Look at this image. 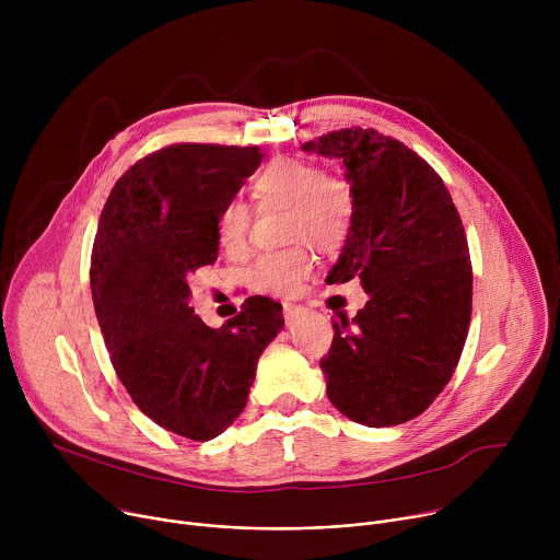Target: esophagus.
Listing matches in <instances>:
<instances>
[{
    "instance_id": "esophagus-1",
    "label": "esophagus",
    "mask_w": 560,
    "mask_h": 560,
    "mask_svg": "<svg viewBox=\"0 0 560 560\" xmlns=\"http://www.w3.org/2000/svg\"><path fill=\"white\" fill-rule=\"evenodd\" d=\"M305 312V307L303 305H294V303H283V318L288 324H292V322H296V318L301 316Z\"/></svg>"
}]
</instances>
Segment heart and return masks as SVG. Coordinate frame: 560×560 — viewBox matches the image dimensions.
<instances>
[{
    "label": "heart",
    "instance_id": "1",
    "mask_svg": "<svg viewBox=\"0 0 560 560\" xmlns=\"http://www.w3.org/2000/svg\"><path fill=\"white\" fill-rule=\"evenodd\" d=\"M259 208H285V238L303 242L318 253L341 250L352 232L357 195L341 175H326L303 159H275L250 182ZM250 212L242 201H228L217 217V238L230 253L244 250ZM312 272V257L303 246L268 253L250 270V285L259 292L288 296Z\"/></svg>",
    "mask_w": 560,
    "mask_h": 560
}]
</instances>
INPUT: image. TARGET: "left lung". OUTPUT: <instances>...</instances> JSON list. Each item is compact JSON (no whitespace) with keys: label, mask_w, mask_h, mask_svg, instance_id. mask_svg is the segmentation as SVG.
Returning <instances> with one entry per match:
<instances>
[{"label":"left lung","mask_w":560,"mask_h":560,"mask_svg":"<svg viewBox=\"0 0 560 560\" xmlns=\"http://www.w3.org/2000/svg\"><path fill=\"white\" fill-rule=\"evenodd\" d=\"M341 159L357 195L328 283L361 279L368 303L335 322L322 370L332 406L368 428L406 423L454 374L471 316V264L443 179L392 137L346 128L301 145Z\"/></svg>","instance_id":"obj_1"}]
</instances>
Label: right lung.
I'll return each instance as SVG.
<instances>
[{
    "label": "right lung",
    "mask_w": 560,
    "mask_h": 560,
    "mask_svg": "<svg viewBox=\"0 0 560 560\" xmlns=\"http://www.w3.org/2000/svg\"><path fill=\"white\" fill-rule=\"evenodd\" d=\"M264 154L257 145L175 143L115 184L91 255V290L113 368L156 425L210 441L244 412L281 305L250 296L219 330L190 307L188 277L217 261L219 210Z\"/></svg>",
    "instance_id": "1"
}]
</instances>
